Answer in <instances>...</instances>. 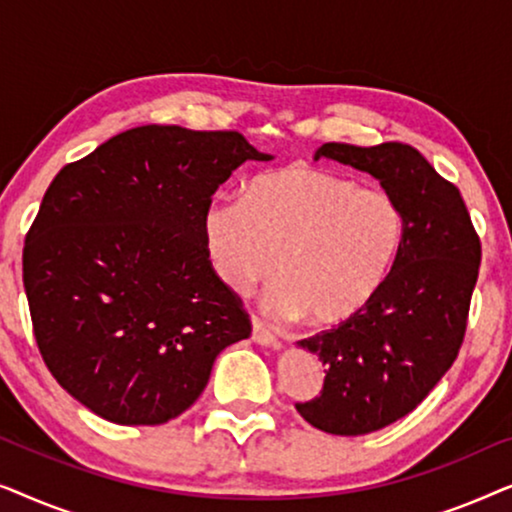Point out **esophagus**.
Segmentation results:
<instances>
[{"label": "esophagus", "instance_id": "1", "mask_svg": "<svg viewBox=\"0 0 512 512\" xmlns=\"http://www.w3.org/2000/svg\"><path fill=\"white\" fill-rule=\"evenodd\" d=\"M251 340L258 342V345H277L275 333L261 319H254V324H251Z\"/></svg>", "mask_w": 512, "mask_h": 512}]
</instances>
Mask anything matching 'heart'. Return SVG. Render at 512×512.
Returning a JSON list of instances; mask_svg holds the SVG:
<instances>
[{
  "mask_svg": "<svg viewBox=\"0 0 512 512\" xmlns=\"http://www.w3.org/2000/svg\"><path fill=\"white\" fill-rule=\"evenodd\" d=\"M202 233L226 289L244 296L279 272L270 310L333 326L380 293L401 254L405 216L387 191L296 163L256 177L244 200L212 202Z\"/></svg>",
  "mask_w": 512,
  "mask_h": 512,
  "instance_id": "heart-1",
  "label": "heart"
}]
</instances>
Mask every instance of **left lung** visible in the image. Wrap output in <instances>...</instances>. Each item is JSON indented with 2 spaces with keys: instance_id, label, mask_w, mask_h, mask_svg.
<instances>
[{
  "instance_id": "obj_1",
  "label": "left lung",
  "mask_w": 512,
  "mask_h": 512,
  "mask_svg": "<svg viewBox=\"0 0 512 512\" xmlns=\"http://www.w3.org/2000/svg\"><path fill=\"white\" fill-rule=\"evenodd\" d=\"M331 158L368 172L394 195L405 240L373 303L340 326L298 340L324 363V387L296 410L314 429L363 436L394 424L429 396L457 359L480 272V237L459 188L401 142H328Z\"/></svg>"
}]
</instances>
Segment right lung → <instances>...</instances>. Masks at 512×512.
Listing matches in <instances>:
<instances>
[{"instance_id": "1", "label": "right lung", "mask_w": 512, "mask_h": 512, "mask_svg": "<svg viewBox=\"0 0 512 512\" xmlns=\"http://www.w3.org/2000/svg\"><path fill=\"white\" fill-rule=\"evenodd\" d=\"M235 130L142 125L62 167L23 249L41 359L114 424L156 426L198 401L223 349L251 335L207 256L202 219L244 160Z\"/></svg>"}]
</instances>
